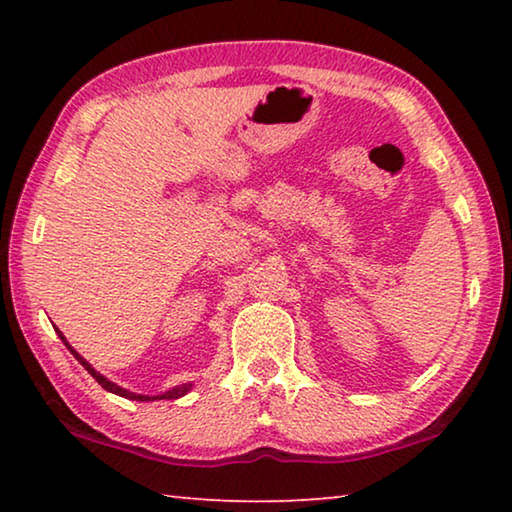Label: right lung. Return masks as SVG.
Returning <instances> with one entry per match:
<instances>
[{
  "label": "right lung",
  "instance_id": "obj_1",
  "mask_svg": "<svg viewBox=\"0 0 512 512\" xmlns=\"http://www.w3.org/2000/svg\"><path fill=\"white\" fill-rule=\"evenodd\" d=\"M58 336H60V339H63V343L67 345V350L69 352H72L74 354V357H76V361H79L81 363V366L85 368V370H88L90 372V375L94 377V379H97L99 381V384L103 386V388H106V391L108 393H115V395H119V397H126V400H137V402H153V400H178V397H183V395H187L189 391H192V384H180V386H176V388H171V391H167V393H162V395H137V393H131V391H126V388H121V386H117L115 384V381H110V379H106V377H103L101 375V372H97V370H94L92 366H90V363L88 361H85L83 357H81V354L79 352H76L74 348H72V345H69L67 343V339H65V336H63V332H60V329H58Z\"/></svg>",
  "mask_w": 512,
  "mask_h": 512
}]
</instances>
